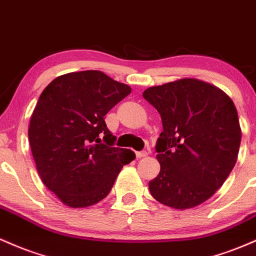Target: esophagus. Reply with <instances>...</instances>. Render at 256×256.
<instances>
[{"instance_id":"1","label":"esophagus","mask_w":256,"mask_h":256,"mask_svg":"<svg viewBox=\"0 0 256 256\" xmlns=\"http://www.w3.org/2000/svg\"><path fill=\"white\" fill-rule=\"evenodd\" d=\"M148 151H138L136 152V157L138 158H142V157H146L148 156Z\"/></svg>"}]
</instances>
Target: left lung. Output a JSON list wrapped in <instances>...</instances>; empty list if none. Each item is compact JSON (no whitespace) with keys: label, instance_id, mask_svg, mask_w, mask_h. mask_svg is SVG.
Wrapping results in <instances>:
<instances>
[{"label":"left lung","instance_id":"obj_1","mask_svg":"<svg viewBox=\"0 0 256 256\" xmlns=\"http://www.w3.org/2000/svg\"><path fill=\"white\" fill-rule=\"evenodd\" d=\"M142 96L163 124L156 142L160 170L148 182L152 197L175 209L200 206L236 164L242 136L236 106L219 88L196 78L150 87Z\"/></svg>","mask_w":256,"mask_h":256}]
</instances>
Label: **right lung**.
<instances>
[{
	"label": "right lung",
	"instance_id": "obj_1",
	"mask_svg": "<svg viewBox=\"0 0 256 256\" xmlns=\"http://www.w3.org/2000/svg\"><path fill=\"white\" fill-rule=\"evenodd\" d=\"M130 92L87 70L56 77L40 96L28 142L40 178L64 204L86 208L104 200L123 166L136 158L132 150L114 148L104 117Z\"/></svg>",
	"mask_w": 256,
	"mask_h": 256
}]
</instances>
